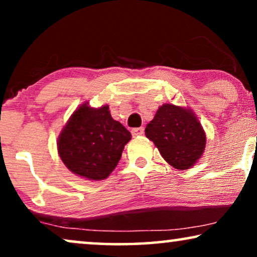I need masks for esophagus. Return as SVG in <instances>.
<instances>
[{"mask_svg": "<svg viewBox=\"0 0 257 257\" xmlns=\"http://www.w3.org/2000/svg\"><path fill=\"white\" fill-rule=\"evenodd\" d=\"M144 135V127H137L132 130V136L133 137H138V136H143Z\"/></svg>", "mask_w": 257, "mask_h": 257, "instance_id": "1", "label": "esophagus"}]
</instances>
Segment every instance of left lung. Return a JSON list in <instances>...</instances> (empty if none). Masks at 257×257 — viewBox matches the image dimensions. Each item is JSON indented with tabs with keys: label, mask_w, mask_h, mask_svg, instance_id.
Wrapping results in <instances>:
<instances>
[{
	"label": "left lung",
	"mask_w": 257,
	"mask_h": 257,
	"mask_svg": "<svg viewBox=\"0 0 257 257\" xmlns=\"http://www.w3.org/2000/svg\"><path fill=\"white\" fill-rule=\"evenodd\" d=\"M145 135L161 157L177 170H188L198 163L206 147V133L191 108L164 104L147 124Z\"/></svg>",
	"instance_id": "obj_1"
}]
</instances>
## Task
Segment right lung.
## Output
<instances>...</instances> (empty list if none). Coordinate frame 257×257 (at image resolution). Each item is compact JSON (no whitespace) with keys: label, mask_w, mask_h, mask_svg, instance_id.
<instances>
[{"label":"right lung","mask_w":257,"mask_h":257,"mask_svg":"<svg viewBox=\"0 0 257 257\" xmlns=\"http://www.w3.org/2000/svg\"><path fill=\"white\" fill-rule=\"evenodd\" d=\"M131 137L120 122L111 117L108 105L93 108L84 103L63 127L57 150L73 174L100 181L117 167Z\"/></svg>","instance_id":"right-lung-1"}]
</instances>
